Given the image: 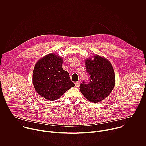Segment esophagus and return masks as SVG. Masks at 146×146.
Segmentation results:
<instances>
[{
  "mask_svg": "<svg viewBox=\"0 0 146 146\" xmlns=\"http://www.w3.org/2000/svg\"><path fill=\"white\" fill-rule=\"evenodd\" d=\"M75 84H76V87H79L80 86V81H77L75 82Z\"/></svg>",
  "mask_w": 146,
  "mask_h": 146,
  "instance_id": "1",
  "label": "esophagus"
}]
</instances>
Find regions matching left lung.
<instances>
[{"label": "left lung", "instance_id": "left-lung-1", "mask_svg": "<svg viewBox=\"0 0 146 146\" xmlns=\"http://www.w3.org/2000/svg\"><path fill=\"white\" fill-rule=\"evenodd\" d=\"M86 59V68L90 75L88 82L83 81L80 91L90 102H100L107 98L115 86L113 68L107 59L96 55Z\"/></svg>", "mask_w": 146, "mask_h": 146}]
</instances>
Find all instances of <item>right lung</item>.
Returning a JSON list of instances; mask_svg holds the SVG:
<instances>
[{
	"mask_svg": "<svg viewBox=\"0 0 146 146\" xmlns=\"http://www.w3.org/2000/svg\"><path fill=\"white\" fill-rule=\"evenodd\" d=\"M62 63L61 57L50 54L39 59L34 68L32 80L35 89L49 100H56L75 86L69 73L62 68Z\"/></svg>",
	"mask_w": 146,
	"mask_h": 146,
	"instance_id": "obj_1",
	"label": "right lung"
}]
</instances>
